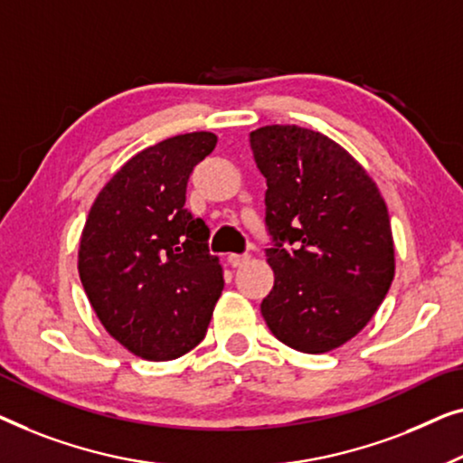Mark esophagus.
Here are the masks:
<instances>
[{"label":"esophagus","mask_w":463,"mask_h":463,"mask_svg":"<svg viewBox=\"0 0 463 463\" xmlns=\"http://www.w3.org/2000/svg\"><path fill=\"white\" fill-rule=\"evenodd\" d=\"M250 253H231L229 256V264L232 266V269H239V266H243L250 262Z\"/></svg>","instance_id":"esophagus-1"}]
</instances>
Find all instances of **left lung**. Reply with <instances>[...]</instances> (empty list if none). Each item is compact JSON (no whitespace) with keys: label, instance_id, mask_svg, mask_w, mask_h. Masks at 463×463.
I'll return each instance as SVG.
<instances>
[{"label":"left lung","instance_id":"left-lung-1","mask_svg":"<svg viewBox=\"0 0 463 463\" xmlns=\"http://www.w3.org/2000/svg\"><path fill=\"white\" fill-rule=\"evenodd\" d=\"M250 145L269 186L264 251L275 270L260 310L285 346L329 353L371 321L392 283L388 207L369 174L321 132L264 126Z\"/></svg>","mask_w":463,"mask_h":463}]
</instances>
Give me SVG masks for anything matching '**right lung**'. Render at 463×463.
Returning <instances> with one entry per match:
<instances>
[{
	"label": "right lung",
	"mask_w": 463,
	"mask_h": 463,
	"mask_svg": "<svg viewBox=\"0 0 463 463\" xmlns=\"http://www.w3.org/2000/svg\"><path fill=\"white\" fill-rule=\"evenodd\" d=\"M216 134L148 146L96 197L80 243V279L110 335L146 361H172L205 337L224 279L210 229L186 210L194 165Z\"/></svg>",
	"instance_id": "1"
}]
</instances>
